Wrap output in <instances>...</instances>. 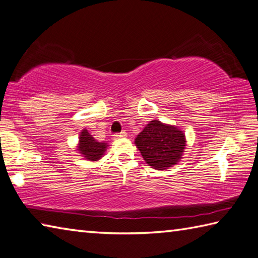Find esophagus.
I'll use <instances>...</instances> for the list:
<instances>
[{"label": "esophagus", "mask_w": 258, "mask_h": 258, "mask_svg": "<svg viewBox=\"0 0 258 258\" xmlns=\"http://www.w3.org/2000/svg\"><path fill=\"white\" fill-rule=\"evenodd\" d=\"M113 136H114V138L115 139H119V138H124V137H126V133L124 132H121V133H117V134H114L113 135Z\"/></svg>", "instance_id": "obj_1"}]
</instances>
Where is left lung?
Segmentation results:
<instances>
[{"instance_id": "left-lung-1", "label": "left lung", "mask_w": 258, "mask_h": 258, "mask_svg": "<svg viewBox=\"0 0 258 258\" xmlns=\"http://www.w3.org/2000/svg\"><path fill=\"white\" fill-rule=\"evenodd\" d=\"M135 144L148 165L164 170L175 165L181 159L186 139L177 126L153 120L135 139Z\"/></svg>"}]
</instances>
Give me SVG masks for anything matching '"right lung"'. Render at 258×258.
<instances>
[{"label":"right lung","mask_w":258,"mask_h":258,"mask_svg":"<svg viewBox=\"0 0 258 258\" xmlns=\"http://www.w3.org/2000/svg\"><path fill=\"white\" fill-rule=\"evenodd\" d=\"M105 143H99L95 141L92 135H89L87 130H83L79 137V147L78 151L80 154L85 156V159L89 161H97L102 157L104 152L106 150Z\"/></svg>","instance_id":"1"}]
</instances>
